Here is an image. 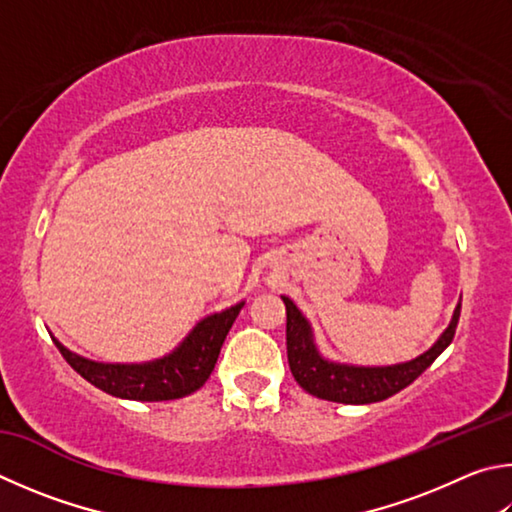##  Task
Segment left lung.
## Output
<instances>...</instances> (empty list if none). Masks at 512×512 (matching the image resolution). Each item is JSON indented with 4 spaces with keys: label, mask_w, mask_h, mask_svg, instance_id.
Returning a JSON list of instances; mask_svg holds the SVG:
<instances>
[{
    "label": "left lung",
    "mask_w": 512,
    "mask_h": 512,
    "mask_svg": "<svg viewBox=\"0 0 512 512\" xmlns=\"http://www.w3.org/2000/svg\"><path fill=\"white\" fill-rule=\"evenodd\" d=\"M282 300L286 304L288 367H291L297 385H300L304 392L324 398V401L345 405H367L385 401V398L398 394L407 385H412L414 380L441 356L445 347L450 345L461 315L459 302L448 329H445L441 333V338L418 358L387 367H358L324 358L318 347H315L309 320L304 318L302 311L293 304V300H288L286 295H282Z\"/></svg>",
    "instance_id": "1"
}]
</instances>
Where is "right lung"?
<instances>
[{
    "mask_svg": "<svg viewBox=\"0 0 512 512\" xmlns=\"http://www.w3.org/2000/svg\"><path fill=\"white\" fill-rule=\"evenodd\" d=\"M241 306L244 302L203 318L172 353L150 362H96L69 351L60 340L53 338V342L64 360L102 392L127 401H174L197 392L210 378Z\"/></svg>",
    "mask_w": 512,
    "mask_h": 512,
    "instance_id": "1",
    "label": "right lung"
}]
</instances>
